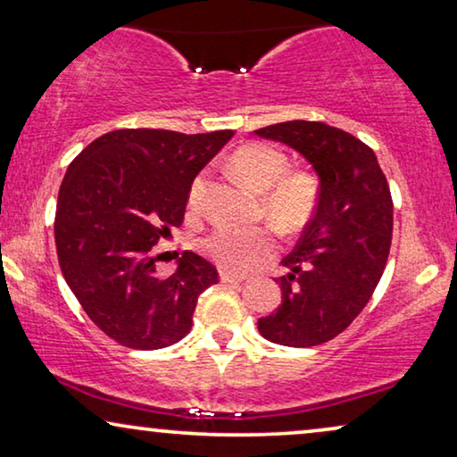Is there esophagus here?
I'll return each instance as SVG.
<instances>
[{"label":"esophagus","mask_w":457,"mask_h":457,"mask_svg":"<svg viewBox=\"0 0 457 457\" xmlns=\"http://www.w3.org/2000/svg\"><path fill=\"white\" fill-rule=\"evenodd\" d=\"M220 280L222 283H243V280H245V277H243V274H235V272H230V270H220Z\"/></svg>","instance_id":"obj_1"}]
</instances>
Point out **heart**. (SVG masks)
I'll use <instances>...</instances> for the list:
<instances>
[{
  "label": "heart",
  "instance_id": "b5f03b06",
  "mask_svg": "<svg viewBox=\"0 0 457 457\" xmlns=\"http://www.w3.org/2000/svg\"><path fill=\"white\" fill-rule=\"evenodd\" d=\"M230 170L243 185L262 193V212L280 233L295 235L314 218L320 185L316 177L302 168H289L280 149L268 143H245L230 155ZM205 187V174L191 180L187 193V212L195 214ZM199 252L216 266L230 272H249L270 258L277 249L272 227L233 228L216 227L197 241Z\"/></svg>",
  "mask_w": 457,
  "mask_h": 457
}]
</instances>
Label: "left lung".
I'll return each instance as SVG.
<instances>
[{
    "mask_svg": "<svg viewBox=\"0 0 457 457\" xmlns=\"http://www.w3.org/2000/svg\"><path fill=\"white\" fill-rule=\"evenodd\" d=\"M255 135L297 149L320 177L316 214L283 260V303L260 318L268 341L320 345L341 335L370 302L385 272L393 199L377 155L358 137L324 122L291 120Z\"/></svg>",
    "mask_w": 457,
    "mask_h": 457,
    "instance_id": "obj_1",
    "label": "left lung"
}]
</instances>
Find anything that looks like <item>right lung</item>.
Returning a JSON list of instances; mask_svg holds the SVG:
<instances>
[{
    "instance_id": "right-lung-1",
    "label": "right lung",
    "mask_w": 457,
    "mask_h": 457,
    "mask_svg": "<svg viewBox=\"0 0 457 457\" xmlns=\"http://www.w3.org/2000/svg\"><path fill=\"white\" fill-rule=\"evenodd\" d=\"M230 137L112 130L68 166L54 222L62 274L87 316L120 345L180 341L197 297L218 283L216 268L193 252L180 255L177 272L158 277L152 247L183 224L191 180Z\"/></svg>"
}]
</instances>
